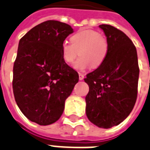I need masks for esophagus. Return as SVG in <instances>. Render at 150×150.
Instances as JSON below:
<instances>
[{"label": "esophagus", "instance_id": "esophagus-1", "mask_svg": "<svg viewBox=\"0 0 150 150\" xmlns=\"http://www.w3.org/2000/svg\"><path fill=\"white\" fill-rule=\"evenodd\" d=\"M83 78H84V75L81 73H79V80L82 81V80H83Z\"/></svg>", "mask_w": 150, "mask_h": 150}]
</instances>
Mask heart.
<instances>
[{"mask_svg": "<svg viewBox=\"0 0 150 150\" xmlns=\"http://www.w3.org/2000/svg\"><path fill=\"white\" fill-rule=\"evenodd\" d=\"M71 43L63 42L61 45V54L67 63H72L79 54L74 65L76 69L83 70L91 66L97 68L103 64L109 52L106 38L94 30H83L70 38Z\"/></svg>", "mask_w": 150, "mask_h": 150, "instance_id": "heart-1", "label": "heart"}]
</instances>
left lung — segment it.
Returning <instances> with one entry per match:
<instances>
[{
    "instance_id": "8db88e82",
    "label": "left lung",
    "mask_w": 150,
    "mask_h": 150,
    "mask_svg": "<svg viewBox=\"0 0 150 150\" xmlns=\"http://www.w3.org/2000/svg\"><path fill=\"white\" fill-rule=\"evenodd\" d=\"M109 43L106 59L87 74L86 115L94 125L110 128L132 112L138 93L139 68L136 47L124 32L114 26L99 25Z\"/></svg>"
}]
</instances>
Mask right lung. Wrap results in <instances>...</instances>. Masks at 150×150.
<instances>
[{
    "instance_id": "obj_1",
    "label": "right lung",
    "mask_w": 150,
    "mask_h": 150,
    "mask_svg": "<svg viewBox=\"0 0 150 150\" xmlns=\"http://www.w3.org/2000/svg\"><path fill=\"white\" fill-rule=\"evenodd\" d=\"M72 33L67 23L48 20L21 38L13 67L15 99L23 114L40 125L60 118L65 101L79 81L76 70L62 59L61 45Z\"/></svg>"
}]
</instances>
